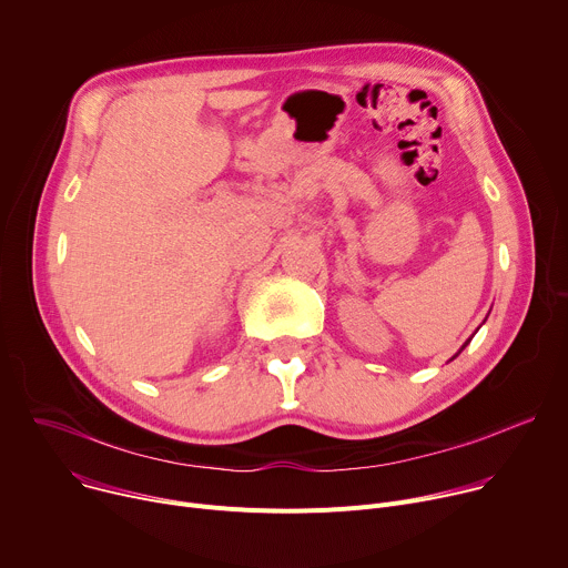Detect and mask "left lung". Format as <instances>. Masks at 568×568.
I'll use <instances>...</instances> for the list:
<instances>
[{
    "label": "left lung",
    "mask_w": 568,
    "mask_h": 568,
    "mask_svg": "<svg viewBox=\"0 0 568 568\" xmlns=\"http://www.w3.org/2000/svg\"><path fill=\"white\" fill-rule=\"evenodd\" d=\"M470 339H473V337H468V339H466V343H464V347H462V349H459V352H457V354H455V356H452V358H457V356H459V354H462V352H464V349H466V345H468V343H470ZM452 358H449V361H452Z\"/></svg>",
    "instance_id": "1"
}]
</instances>
